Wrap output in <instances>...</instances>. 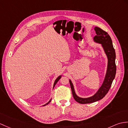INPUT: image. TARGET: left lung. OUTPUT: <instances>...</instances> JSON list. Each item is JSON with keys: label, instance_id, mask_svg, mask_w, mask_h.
I'll use <instances>...</instances> for the list:
<instances>
[{"label": "left lung", "instance_id": "1", "mask_svg": "<svg viewBox=\"0 0 128 128\" xmlns=\"http://www.w3.org/2000/svg\"><path fill=\"white\" fill-rule=\"evenodd\" d=\"M94 30H96V35L94 37L93 41L95 42L102 44L108 58V66L105 78L102 86L96 93L92 96L84 98L78 96L76 94L72 82H71V80H69L74 98L77 102L83 104L94 102L102 99L108 93L116 73V65L115 63L116 53L111 37L108 32L98 26H95Z\"/></svg>", "mask_w": 128, "mask_h": 128}]
</instances>
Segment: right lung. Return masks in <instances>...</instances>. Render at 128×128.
Here are the masks:
<instances>
[{
	"label": "right lung",
	"mask_w": 128,
	"mask_h": 128,
	"mask_svg": "<svg viewBox=\"0 0 128 128\" xmlns=\"http://www.w3.org/2000/svg\"><path fill=\"white\" fill-rule=\"evenodd\" d=\"M62 78V75H60V76H59L58 77V78H56V80H55V81H54V84H53V88H54V86H56V84H57V83L58 82V81H59V80H60V78ZM51 99H50V101H49V102H47V103H46V104H44V105L43 106H46V105H48V104L50 102V101H51Z\"/></svg>",
	"instance_id": "right-lung-1"
}]
</instances>
